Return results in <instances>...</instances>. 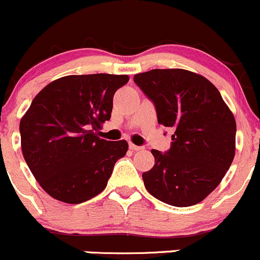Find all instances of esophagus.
Listing matches in <instances>:
<instances>
[{
    "label": "esophagus",
    "instance_id": "1",
    "mask_svg": "<svg viewBox=\"0 0 260 260\" xmlns=\"http://www.w3.org/2000/svg\"><path fill=\"white\" fill-rule=\"evenodd\" d=\"M129 148L131 149L133 151H138V150H143V146H139V145H135V144L130 143L129 144Z\"/></svg>",
    "mask_w": 260,
    "mask_h": 260
}]
</instances>
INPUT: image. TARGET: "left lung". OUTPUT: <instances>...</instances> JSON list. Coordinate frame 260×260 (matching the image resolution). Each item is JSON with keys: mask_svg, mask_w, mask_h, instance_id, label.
Masks as SVG:
<instances>
[{"mask_svg": "<svg viewBox=\"0 0 260 260\" xmlns=\"http://www.w3.org/2000/svg\"><path fill=\"white\" fill-rule=\"evenodd\" d=\"M134 82L153 101L159 124L173 127L167 153L153 149V168L143 173L149 193L188 207L220 184L235 156L236 122L209 79L186 69H151Z\"/></svg>", "mask_w": 260, "mask_h": 260, "instance_id": "left-lung-1", "label": "left lung"}]
</instances>
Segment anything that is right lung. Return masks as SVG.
<instances>
[{"label": "right lung", "mask_w": 260, "mask_h": 260, "mask_svg": "<svg viewBox=\"0 0 260 260\" xmlns=\"http://www.w3.org/2000/svg\"><path fill=\"white\" fill-rule=\"evenodd\" d=\"M126 74L66 76L35 96L20 121L21 149L35 179L49 196L81 204L101 193L127 141H109L94 130L109 121L114 94Z\"/></svg>", "instance_id": "add662e5"}]
</instances>
